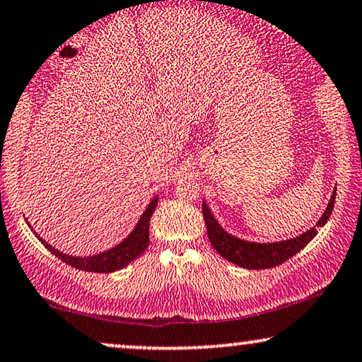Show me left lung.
<instances>
[{
    "label": "left lung",
    "mask_w": 362,
    "mask_h": 362,
    "mask_svg": "<svg viewBox=\"0 0 362 362\" xmlns=\"http://www.w3.org/2000/svg\"><path fill=\"white\" fill-rule=\"evenodd\" d=\"M336 201V191L332 192L329 204L325 213H322L316 226L308 229L306 233L299 234L293 239H286V241H278V243H252V241H244V239H239L236 236H231V234L224 231V229L219 226V223L216 221L214 216L211 214V209L203 201V216L206 229H208V238L209 243L213 244L216 251L221 255L224 259L229 262H234V264L246 267V269H267V267H274L283 264L284 261H288L289 257H293L296 252H299L303 247H306V244L311 241V239L317 234V228L325 226L329 219L332 213V208H334Z\"/></svg>",
    "instance_id": "1"
}]
</instances>
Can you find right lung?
<instances>
[{
	"label": "right lung",
	"mask_w": 362,
	"mask_h": 362,
	"mask_svg": "<svg viewBox=\"0 0 362 362\" xmlns=\"http://www.w3.org/2000/svg\"><path fill=\"white\" fill-rule=\"evenodd\" d=\"M158 204V196L153 198L151 203L148 204V208L144 209V213L141 214L138 224H136L133 231L126 239H123L119 244H116L115 247L107 250L105 252H100V255L95 256H86V257H78V256H69L63 255V252L54 250L51 244L45 241L43 238L35 236L40 239L41 244L53 252L56 257H59L61 261L66 262V264L76 267L79 271H88V273H112V271H118L121 267L128 266L131 261H134L141 252L146 251L149 246V221H151V216L154 213V208Z\"/></svg>",
	"instance_id": "right-lung-1"
}]
</instances>
